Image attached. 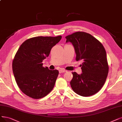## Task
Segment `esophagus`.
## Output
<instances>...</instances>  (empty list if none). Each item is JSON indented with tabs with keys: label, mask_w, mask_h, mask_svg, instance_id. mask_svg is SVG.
<instances>
[{
	"label": "esophagus",
	"mask_w": 122,
	"mask_h": 122,
	"mask_svg": "<svg viewBox=\"0 0 122 122\" xmlns=\"http://www.w3.org/2000/svg\"><path fill=\"white\" fill-rule=\"evenodd\" d=\"M67 71L65 70H63V69H61L59 70V72L60 73H62V72H66Z\"/></svg>",
	"instance_id": "34e87169"
}]
</instances>
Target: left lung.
I'll list each match as a JSON object with an SVG mask.
<instances>
[{
  "label": "left lung",
  "instance_id": "left-lung-1",
  "mask_svg": "<svg viewBox=\"0 0 122 122\" xmlns=\"http://www.w3.org/2000/svg\"><path fill=\"white\" fill-rule=\"evenodd\" d=\"M66 38V43L70 42L74 47L76 60L83 61L81 74L72 72L70 84L72 90L82 97L95 95L103 87L108 74L104 47L93 36L84 32H76Z\"/></svg>",
  "mask_w": 122,
  "mask_h": 122
}]
</instances>
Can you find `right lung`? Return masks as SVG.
I'll return each instance as SVG.
<instances>
[{"mask_svg": "<svg viewBox=\"0 0 122 122\" xmlns=\"http://www.w3.org/2000/svg\"><path fill=\"white\" fill-rule=\"evenodd\" d=\"M61 38V36L32 37L18 48L12 62V71L17 85L26 96L41 99L53 89L59 72L43 67L42 62Z\"/></svg>", "mask_w": 122, "mask_h": 122, "instance_id": "right-lung-1", "label": "right lung"}]
</instances>
